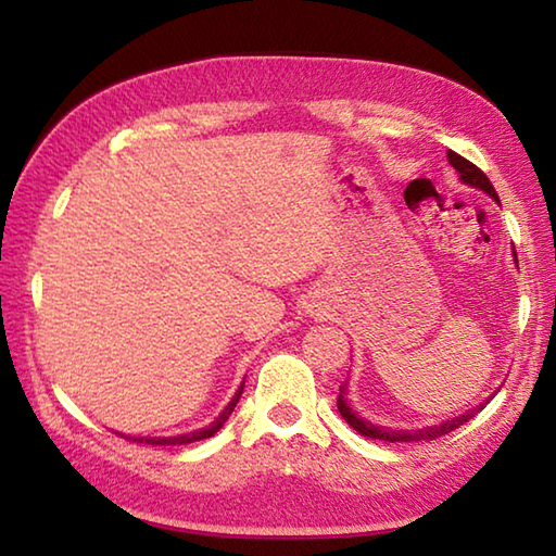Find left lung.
Returning <instances> with one entry per match:
<instances>
[{"mask_svg":"<svg viewBox=\"0 0 556 556\" xmlns=\"http://www.w3.org/2000/svg\"><path fill=\"white\" fill-rule=\"evenodd\" d=\"M446 156H448V164L456 168V174H458L460 181H464L466 186L478 188V191L488 193L493 201L501 203L493 184L488 181V176L481 172V168H478L476 164H470L468 159L458 156L456 152H451V149L446 152ZM515 265H517V257H515ZM488 400H493V397H488ZM488 400L481 402V404H476V407L466 409L464 414H458V417H451L446 421H441V425H431V427H421V429H392V427L372 425V421L361 417V414H357L351 407V402H348V382H345V384H341V392H338V412H341V417L357 431V434L370 437V439H380V441H392V444H394V441H431V439H437V437H444V434H448V431H454L460 425H466L468 419H473L476 414L485 407Z\"/></svg>","mask_w":556,"mask_h":556,"instance_id":"left-lung-1","label":"left lung"}]
</instances>
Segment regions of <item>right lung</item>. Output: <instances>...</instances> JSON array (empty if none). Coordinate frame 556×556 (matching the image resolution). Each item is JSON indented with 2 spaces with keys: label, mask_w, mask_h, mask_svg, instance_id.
<instances>
[{
  "label": "right lung",
  "mask_w": 556,
  "mask_h": 556,
  "mask_svg": "<svg viewBox=\"0 0 556 556\" xmlns=\"http://www.w3.org/2000/svg\"><path fill=\"white\" fill-rule=\"evenodd\" d=\"M242 388H244V380L240 382V388L235 390V394H232V400L225 404V409L218 414V417H215L211 425H205L203 429H195V431H186V434H176V437H125V439H129V441H139V444H152V446H176V444H193V441H201V439H208V437H213L215 431H220V427L225 425V421H228V417L232 414V409H235V404H238V400H240V394H242ZM119 434V431H117Z\"/></svg>",
  "instance_id": "right-lung-1"
}]
</instances>
